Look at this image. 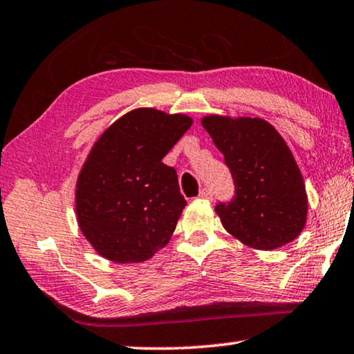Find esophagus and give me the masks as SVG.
I'll list each match as a JSON object with an SVG mask.
<instances>
[{
	"label": "esophagus",
	"mask_w": 354,
	"mask_h": 354,
	"mask_svg": "<svg viewBox=\"0 0 354 354\" xmlns=\"http://www.w3.org/2000/svg\"><path fill=\"white\" fill-rule=\"evenodd\" d=\"M199 198L201 199H207V201H212L213 199V194H212V191L208 189V188H204L199 193Z\"/></svg>",
	"instance_id": "1"
}]
</instances>
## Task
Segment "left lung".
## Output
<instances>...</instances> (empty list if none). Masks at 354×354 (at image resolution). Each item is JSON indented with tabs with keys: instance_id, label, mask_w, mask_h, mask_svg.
Instances as JSON below:
<instances>
[{
	"instance_id": "obj_1",
	"label": "left lung",
	"mask_w": 354,
	"mask_h": 354,
	"mask_svg": "<svg viewBox=\"0 0 354 354\" xmlns=\"http://www.w3.org/2000/svg\"><path fill=\"white\" fill-rule=\"evenodd\" d=\"M201 124L224 155L235 199L216 205L223 227L257 251L293 241L308 221L303 174L279 131L260 118L208 114Z\"/></svg>"
}]
</instances>
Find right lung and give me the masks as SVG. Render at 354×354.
<instances>
[{"instance_id":"right-lung-1","label":"right lung","mask_w":354,"mask_h":354,"mask_svg":"<svg viewBox=\"0 0 354 354\" xmlns=\"http://www.w3.org/2000/svg\"><path fill=\"white\" fill-rule=\"evenodd\" d=\"M193 119L156 108L131 109L92 144L75 185L81 234L98 256L141 263L163 249L187 201L165 155Z\"/></svg>"}]
</instances>
